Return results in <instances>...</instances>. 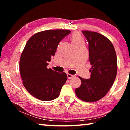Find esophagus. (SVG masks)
<instances>
[{"mask_svg": "<svg viewBox=\"0 0 130 130\" xmlns=\"http://www.w3.org/2000/svg\"><path fill=\"white\" fill-rule=\"evenodd\" d=\"M74 76L73 75H72V74H70L69 73H67V77H68V79H70L73 77Z\"/></svg>", "mask_w": 130, "mask_h": 130, "instance_id": "obj_1", "label": "esophagus"}]
</instances>
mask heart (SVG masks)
I'll list each match as a JSON object with an SVG mask.
<instances>
[{"instance_id": "b5f03b06", "label": "heart", "mask_w": 130, "mask_h": 130, "mask_svg": "<svg viewBox=\"0 0 130 130\" xmlns=\"http://www.w3.org/2000/svg\"><path fill=\"white\" fill-rule=\"evenodd\" d=\"M70 39H71L72 44V45H76V44H78L80 43H83V39L80 34L77 32H75L70 37Z\"/></svg>"}]
</instances>
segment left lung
I'll return each mask as SVG.
<instances>
[{"label":"left lung","instance_id":"1","mask_svg":"<svg viewBox=\"0 0 130 130\" xmlns=\"http://www.w3.org/2000/svg\"><path fill=\"white\" fill-rule=\"evenodd\" d=\"M88 42L91 77H79L81 86L76 94L85 102H95L103 98L112 86L117 74V57L112 43L98 32L82 31Z\"/></svg>","mask_w":130,"mask_h":130}]
</instances>
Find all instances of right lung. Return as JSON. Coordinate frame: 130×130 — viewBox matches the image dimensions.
<instances>
[{"label":"right lung","mask_w":130,"mask_h":130,"mask_svg":"<svg viewBox=\"0 0 130 130\" xmlns=\"http://www.w3.org/2000/svg\"><path fill=\"white\" fill-rule=\"evenodd\" d=\"M68 30H45L33 35L22 53L19 70L23 84L35 98L50 101L58 98L67 80L64 72L47 69L60 42L69 34Z\"/></svg>","instance_id":"add662e5"}]
</instances>
